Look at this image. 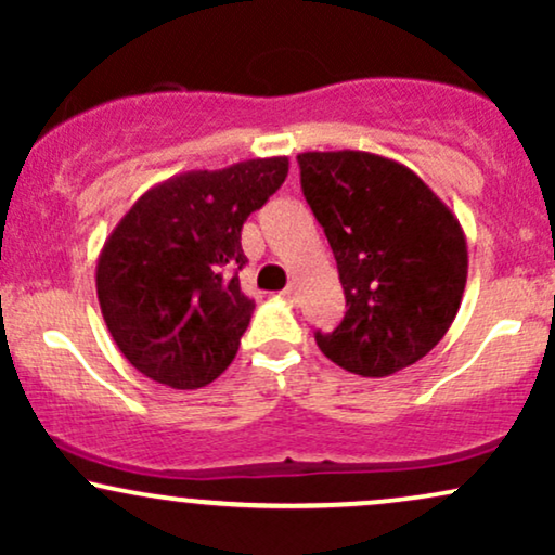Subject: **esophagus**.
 <instances>
[{"label": "esophagus", "mask_w": 555, "mask_h": 555, "mask_svg": "<svg viewBox=\"0 0 555 555\" xmlns=\"http://www.w3.org/2000/svg\"><path fill=\"white\" fill-rule=\"evenodd\" d=\"M282 295H284L286 302H292V305H295L297 299H299V295H297V286H295V284H289V286H286V289L282 292Z\"/></svg>", "instance_id": "obj_1"}]
</instances>
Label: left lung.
I'll list each match as a JSON object with an SVG mask.
<instances>
[{
  "instance_id": "8db88e82",
  "label": "left lung",
  "mask_w": 555,
  "mask_h": 555,
  "mask_svg": "<svg viewBox=\"0 0 555 555\" xmlns=\"http://www.w3.org/2000/svg\"><path fill=\"white\" fill-rule=\"evenodd\" d=\"M297 162L347 297L339 326L315 334L321 352L362 378L425 358L454 323L467 284L460 219L393 158L308 151Z\"/></svg>"
}]
</instances>
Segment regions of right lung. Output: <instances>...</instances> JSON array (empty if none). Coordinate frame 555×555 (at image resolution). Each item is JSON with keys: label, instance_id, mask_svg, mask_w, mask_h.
Returning a JSON list of instances; mask_svg holds the SVG:
<instances>
[{"label": "right lung", "instance_id": "1", "mask_svg": "<svg viewBox=\"0 0 555 555\" xmlns=\"http://www.w3.org/2000/svg\"><path fill=\"white\" fill-rule=\"evenodd\" d=\"M286 171V156L182 171L145 190L112 229L95 295L119 352L145 378L201 388L234 360L256 308L240 289L242 224Z\"/></svg>", "mask_w": 555, "mask_h": 555}]
</instances>
